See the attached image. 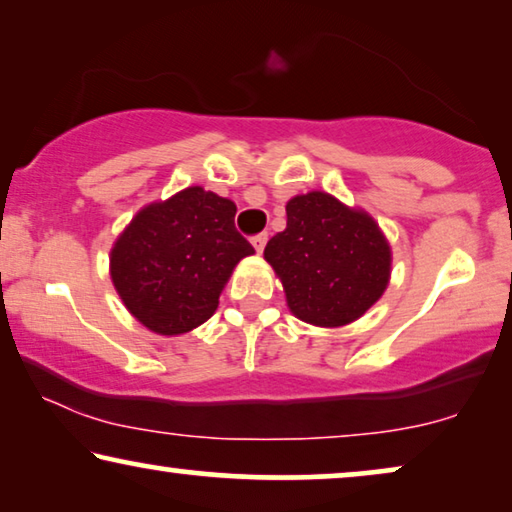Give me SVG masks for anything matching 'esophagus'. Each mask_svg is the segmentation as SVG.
<instances>
[{
  "mask_svg": "<svg viewBox=\"0 0 512 512\" xmlns=\"http://www.w3.org/2000/svg\"><path fill=\"white\" fill-rule=\"evenodd\" d=\"M266 241H269V234H257V236H253V246H255L257 253H262L264 246H266Z\"/></svg>",
  "mask_w": 512,
  "mask_h": 512,
  "instance_id": "34e87169",
  "label": "esophagus"
}]
</instances>
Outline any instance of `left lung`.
Segmentation results:
<instances>
[{
	"label": "left lung",
	"mask_w": 512,
	"mask_h": 512,
	"mask_svg": "<svg viewBox=\"0 0 512 512\" xmlns=\"http://www.w3.org/2000/svg\"><path fill=\"white\" fill-rule=\"evenodd\" d=\"M287 227L264 257L283 280L290 311L318 327L362 318L390 280V246L373 218L327 192L287 201Z\"/></svg>",
	"instance_id": "1"
}]
</instances>
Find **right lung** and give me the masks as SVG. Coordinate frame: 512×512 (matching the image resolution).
Instances as JSON below:
<instances>
[{"instance_id": "add662e5", "label": "right lung", "mask_w": 512, "mask_h": 512, "mask_svg": "<svg viewBox=\"0 0 512 512\" xmlns=\"http://www.w3.org/2000/svg\"><path fill=\"white\" fill-rule=\"evenodd\" d=\"M234 215V201L204 187L136 213L111 250V278L141 325L174 336L211 318L234 266L255 253Z\"/></svg>"}]
</instances>
